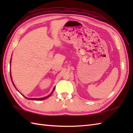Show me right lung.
Returning a JSON list of instances; mask_svg holds the SVG:
<instances>
[{
  "label": "right lung",
  "instance_id": "add662e5",
  "mask_svg": "<svg viewBox=\"0 0 133 133\" xmlns=\"http://www.w3.org/2000/svg\"><path fill=\"white\" fill-rule=\"evenodd\" d=\"M10 66H11V61H10ZM10 77H11V81H12V84H13V85H14V86L15 87V89H16V87H15V84H14V82H13V81H12V76H11V69H10ZM55 86L54 87V89H53V90H52V91L51 92V94H50L49 95H47V96H46V97H43V98H27V97H24H24L25 98H26V99H29V100H34V101H42V100H44V99H47V98H49V97H50L51 95V94H52L53 93V92H54V90H55ZM17 90V89H16ZM21 93V92H20Z\"/></svg>",
  "mask_w": 133,
  "mask_h": 133
}]
</instances>
